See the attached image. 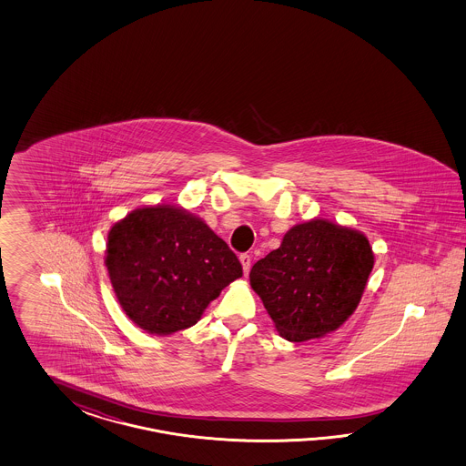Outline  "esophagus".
Instances as JSON below:
<instances>
[{
	"instance_id": "obj_1",
	"label": "esophagus",
	"mask_w": 466,
	"mask_h": 466,
	"mask_svg": "<svg viewBox=\"0 0 466 466\" xmlns=\"http://www.w3.org/2000/svg\"><path fill=\"white\" fill-rule=\"evenodd\" d=\"M239 261L240 265H242V271H244V275H248V273H249V268H251V256H249V254H240Z\"/></svg>"
}]
</instances>
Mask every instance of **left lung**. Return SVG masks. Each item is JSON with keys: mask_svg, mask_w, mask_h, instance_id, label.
I'll return each instance as SVG.
<instances>
[{"mask_svg": "<svg viewBox=\"0 0 466 466\" xmlns=\"http://www.w3.org/2000/svg\"><path fill=\"white\" fill-rule=\"evenodd\" d=\"M372 267L366 234L316 217L289 228L280 248L254 263L249 282L279 335L300 343L352 316Z\"/></svg>", "mask_w": 466, "mask_h": 466, "instance_id": "left-lung-1", "label": "left lung"}]
</instances>
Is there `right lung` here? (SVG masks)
<instances>
[{"mask_svg": "<svg viewBox=\"0 0 466 466\" xmlns=\"http://www.w3.org/2000/svg\"><path fill=\"white\" fill-rule=\"evenodd\" d=\"M104 261L125 314L157 337L197 325L208 304L242 277L226 240L197 215L167 203L117 220Z\"/></svg>", "mask_w": 466, "mask_h": 466, "instance_id": "obj_1", "label": "right lung"}]
</instances>
